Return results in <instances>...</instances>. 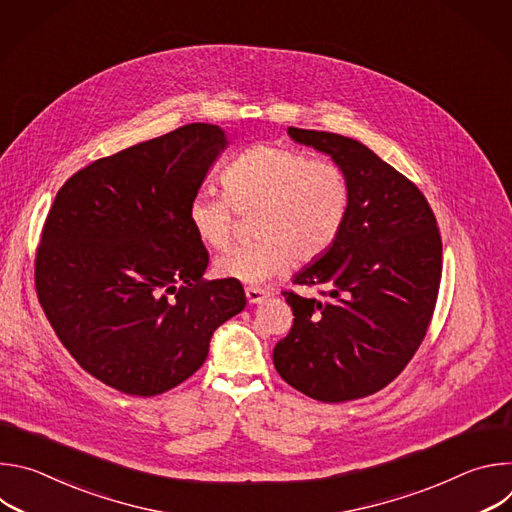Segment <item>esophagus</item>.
Wrapping results in <instances>:
<instances>
[{"mask_svg":"<svg viewBox=\"0 0 512 512\" xmlns=\"http://www.w3.org/2000/svg\"><path fill=\"white\" fill-rule=\"evenodd\" d=\"M245 296H247L249 304H261L265 298H269V291L261 289V287H247Z\"/></svg>","mask_w":512,"mask_h":512,"instance_id":"1","label":"esophagus"}]
</instances>
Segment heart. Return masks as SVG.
Listing matches in <instances>:
<instances>
[{
	"label": "heart",
	"mask_w": 512,
	"mask_h": 512,
	"mask_svg": "<svg viewBox=\"0 0 512 512\" xmlns=\"http://www.w3.org/2000/svg\"><path fill=\"white\" fill-rule=\"evenodd\" d=\"M225 194L198 190L188 202V223L208 249L231 241L235 212L259 210L255 237L216 257L214 273L259 285L294 265L326 255L344 231L350 188L344 172L283 145H253L223 174Z\"/></svg>",
	"instance_id": "obj_1"
}]
</instances>
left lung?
Listing matches in <instances>:
<instances>
[{
  "mask_svg": "<svg viewBox=\"0 0 512 512\" xmlns=\"http://www.w3.org/2000/svg\"><path fill=\"white\" fill-rule=\"evenodd\" d=\"M289 137L344 172L350 210L342 235L298 285L283 291L294 326L275 344L273 364L300 393L344 403L387 387L419 348L442 279V237L419 188L356 139L289 127Z\"/></svg>",
  "mask_w": 512,
  "mask_h": 512,
  "instance_id": "left-lung-1",
  "label": "left lung"
}]
</instances>
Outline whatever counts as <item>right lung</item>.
Listing matches in <instances>:
<instances>
[{
	"instance_id": "obj_1",
	"label": "right lung",
	"mask_w": 512,
	"mask_h": 512,
	"mask_svg": "<svg viewBox=\"0 0 512 512\" xmlns=\"http://www.w3.org/2000/svg\"><path fill=\"white\" fill-rule=\"evenodd\" d=\"M227 145L208 123L141 141L70 176L46 216L44 314L72 358L125 395L192 377L214 330L245 310L239 281L202 279L208 251L188 223V202Z\"/></svg>"
}]
</instances>
